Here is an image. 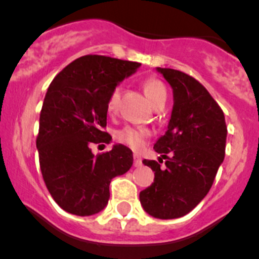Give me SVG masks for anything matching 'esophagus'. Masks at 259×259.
<instances>
[{"mask_svg":"<svg viewBox=\"0 0 259 259\" xmlns=\"http://www.w3.org/2000/svg\"><path fill=\"white\" fill-rule=\"evenodd\" d=\"M133 164H135V167H141L142 166V158H141V156L140 154H137V153H135L133 154Z\"/></svg>","mask_w":259,"mask_h":259,"instance_id":"obj_1","label":"esophagus"}]
</instances>
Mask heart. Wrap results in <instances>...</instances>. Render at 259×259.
<instances>
[{
	"label": "heart",
	"mask_w": 259,
	"mask_h": 259,
	"mask_svg": "<svg viewBox=\"0 0 259 259\" xmlns=\"http://www.w3.org/2000/svg\"><path fill=\"white\" fill-rule=\"evenodd\" d=\"M143 92H145L146 97L149 101L153 107L164 103L167 100V91L166 87L163 86L161 81L156 78H148L142 83ZM121 87L116 86L111 91L108 95L107 102H106V108H107L108 113H113L117 111L119 105V100H121ZM149 136V131L147 128H142V127H135V126H126L123 128L118 130L114 135L116 140L119 143L128 146L133 149H140L145 143V140Z\"/></svg>",
	"instance_id": "b5f03b06"
}]
</instances>
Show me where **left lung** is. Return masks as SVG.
I'll list each match as a JSON object with an SVG mask.
<instances>
[{
	"label": "left lung",
	"mask_w": 259,
	"mask_h": 259,
	"mask_svg": "<svg viewBox=\"0 0 259 259\" xmlns=\"http://www.w3.org/2000/svg\"><path fill=\"white\" fill-rule=\"evenodd\" d=\"M157 71L173 90L168 127L153 147L166 167L143 159L154 180L141 191L140 201L152 217L173 220L191 212L209 192L225 159L227 126L223 111L196 78L172 68Z\"/></svg>",
	"instance_id": "8db88e82"
}]
</instances>
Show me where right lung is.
Masks as SVG:
<instances>
[{"label":"right lung","instance_id":"right-lung-1","mask_svg":"<svg viewBox=\"0 0 259 259\" xmlns=\"http://www.w3.org/2000/svg\"><path fill=\"white\" fill-rule=\"evenodd\" d=\"M138 62L87 55L66 66L51 82L36 140L39 167L56 203L76 215L101 212L110 199L112 178L133 163L128 147L114 145L97 156L93 143H110L106 132L108 95Z\"/></svg>","mask_w":259,"mask_h":259}]
</instances>
